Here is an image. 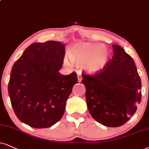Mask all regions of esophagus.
<instances>
[{
    "mask_svg": "<svg viewBox=\"0 0 149 149\" xmlns=\"http://www.w3.org/2000/svg\"><path fill=\"white\" fill-rule=\"evenodd\" d=\"M77 78H78V81L81 82L82 80V77H81V74L80 72L77 73Z\"/></svg>",
    "mask_w": 149,
    "mask_h": 149,
    "instance_id": "34e87169",
    "label": "esophagus"
}]
</instances>
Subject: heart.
Segmentation results:
<instances>
[{
  "label": "heart",
  "mask_w": 149,
  "mask_h": 149,
  "mask_svg": "<svg viewBox=\"0 0 149 149\" xmlns=\"http://www.w3.org/2000/svg\"><path fill=\"white\" fill-rule=\"evenodd\" d=\"M67 57L71 63L81 65L86 72L97 74L107 66L111 53L103 44L79 43L69 47ZM64 63L69 65L67 60H64Z\"/></svg>",
  "instance_id": "obj_1"
}]
</instances>
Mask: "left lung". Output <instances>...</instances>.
Masks as SVG:
<instances>
[{"label":"left lung","mask_w":149,"mask_h":149,"mask_svg":"<svg viewBox=\"0 0 149 149\" xmlns=\"http://www.w3.org/2000/svg\"><path fill=\"white\" fill-rule=\"evenodd\" d=\"M113 55L98 74H83L86 100L91 116L108 127L128 122L142 98V83L135 62L124 49L113 45Z\"/></svg>","instance_id":"1"}]
</instances>
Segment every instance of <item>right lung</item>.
<instances>
[{"mask_svg": "<svg viewBox=\"0 0 149 149\" xmlns=\"http://www.w3.org/2000/svg\"><path fill=\"white\" fill-rule=\"evenodd\" d=\"M65 45L49 41L34 43L13 65L8 84L16 117L35 128L50 127L63 117L66 101L74 84L75 72L63 75Z\"/></svg>", "mask_w": 149, "mask_h": 149, "instance_id": "1", "label": "right lung"}]
</instances>
